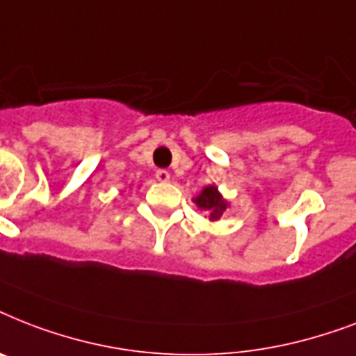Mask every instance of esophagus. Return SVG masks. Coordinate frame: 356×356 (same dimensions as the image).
I'll use <instances>...</instances> for the list:
<instances>
[{
	"label": "esophagus",
	"instance_id": "1",
	"mask_svg": "<svg viewBox=\"0 0 356 356\" xmlns=\"http://www.w3.org/2000/svg\"><path fill=\"white\" fill-rule=\"evenodd\" d=\"M155 177L159 183H168V181L172 179V175H170V172H166V170H159V172L155 173Z\"/></svg>",
	"mask_w": 356,
	"mask_h": 356
}]
</instances>
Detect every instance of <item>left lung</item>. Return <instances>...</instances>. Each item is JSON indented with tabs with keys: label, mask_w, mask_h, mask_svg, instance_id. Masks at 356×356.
<instances>
[{
	"label": "left lung",
	"mask_w": 356,
	"mask_h": 356,
	"mask_svg": "<svg viewBox=\"0 0 356 356\" xmlns=\"http://www.w3.org/2000/svg\"><path fill=\"white\" fill-rule=\"evenodd\" d=\"M192 201H194L195 207H197L200 211L207 212V216H209L211 222H218L229 207V201L223 197L216 184H209V186H205L200 194L195 195V197H192Z\"/></svg>",
	"instance_id": "1"
}]
</instances>
